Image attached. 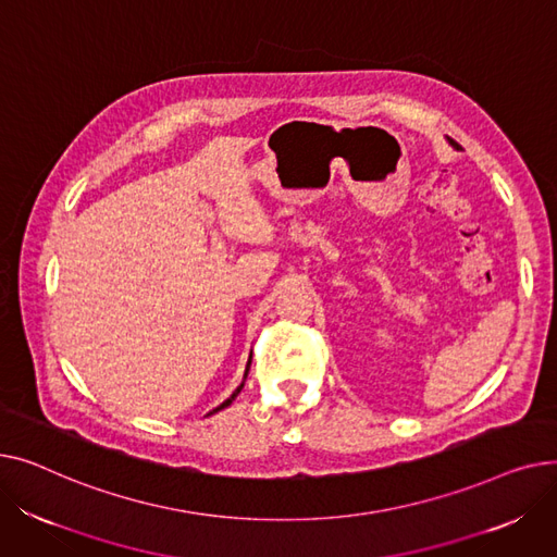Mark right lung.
<instances>
[{"instance_id": "add662e5", "label": "right lung", "mask_w": 557, "mask_h": 557, "mask_svg": "<svg viewBox=\"0 0 557 557\" xmlns=\"http://www.w3.org/2000/svg\"><path fill=\"white\" fill-rule=\"evenodd\" d=\"M250 357H252V355H250ZM248 370H250V359H248V366H246V372H244V382H246V376H248ZM244 382H242V386H239L237 391H234V393H232V395H230V397H227V399H225V401H223L221 406H216V408H214V411H221V408L230 406V404H232V399H234V397H237V395L242 393V388H244Z\"/></svg>"}]
</instances>
